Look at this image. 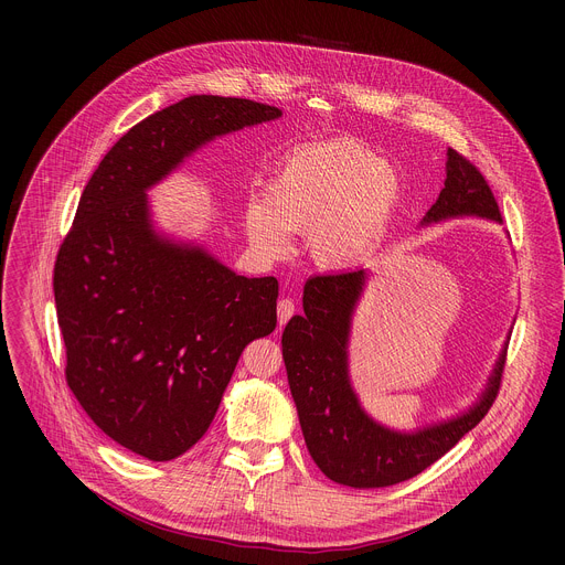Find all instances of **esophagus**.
<instances>
[{"mask_svg": "<svg viewBox=\"0 0 565 565\" xmlns=\"http://www.w3.org/2000/svg\"><path fill=\"white\" fill-rule=\"evenodd\" d=\"M292 315H295L292 299H279V303H277V321H279V327H284Z\"/></svg>", "mask_w": 565, "mask_h": 565, "instance_id": "esophagus-1", "label": "esophagus"}]
</instances>
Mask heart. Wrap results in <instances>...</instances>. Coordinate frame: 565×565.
Wrapping results in <instances>:
<instances>
[{
  "instance_id": "b5f03b06",
  "label": "heart",
  "mask_w": 565,
  "mask_h": 565,
  "mask_svg": "<svg viewBox=\"0 0 565 565\" xmlns=\"http://www.w3.org/2000/svg\"><path fill=\"white\" fill-rule=\"evenodd\" d=\"M399 196V174L366 145H306L281 160L268 194L246 201L244 230L250 246L273 259L290 250V232L306 234L312 264L342 273L375 255Z\"/></svg>"
}]
</instances>
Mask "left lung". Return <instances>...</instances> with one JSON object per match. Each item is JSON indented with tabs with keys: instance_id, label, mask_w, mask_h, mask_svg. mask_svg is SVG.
I'll return each instance as SVG.
<instances>
[{
	"instance_id": "obj_1",
	"label": "left lung",
	"mask_w": 565,
	"mask_h": 565,
	"mask_svg": "<svg viewBox=\"0 0 565 565\" xmlns=\"http://www.w3.org/2000/svg\"><path fill=\"white\" fill-rule=\"evenodd\" d=\"M445 172V188L420 227L462 216L503 223L488 181L469 160L447 149ZM371 275L369 268H355L310 277L303 286V315H295L281 335L288 386L308 454L333 482L355 490L388 488L418 476L486 418L501 386L510 342L508 338L488 382L467 409L405 431L382 425L362 407L349 353L353 319Z\"/></svg>"
}]
</instances>
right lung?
I'll list each match as a JSON object with an SVG mask.
<instances>
[{"mask_svg":"<svg viewBox=\"0 0 565 565\" xmlns=\"http://www.w3.org/2000/svg\"><path fill=\"white\" fill-rule=\"evenodd\" d=\"M281 118L246 98L190 96L100 160L57 253L66 382L125 449L174 460L216 416L244 349L277 327L275 277H244L153 221L147 192L212 140Z\"/></svg>","mask_w":565,"mask_h":565,"instance_id":"obj_1","label":"right lung"}]
</instances>
